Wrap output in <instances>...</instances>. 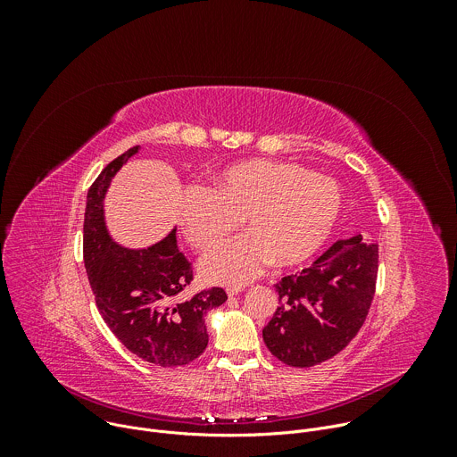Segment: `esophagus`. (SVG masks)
Returning a JSON list of instances; mask_svg holds the SVG:
<instances>
[{
  "mask_svg": "<svg viewBox=\"0 0 457 457\" xmlns=\"http://www.w3.org/2000/svg\"><path fill=\"white\" fill-rule=\"evenodd\" d=\"M244 291V287H237V286H233V287H228L226 289V293H228V296H237L238 293H242Z\"/></svg>",
  "mask_w": 457,
  "mask_h": 457,
  "instance_id": "1",
  "label": "esophagus"
}]
</instances>
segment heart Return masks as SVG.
<instances>
[{
    "instance_id": "obj_1",
    "label": "heart",
    "mask_w": 457,
    "mask_h": 457,
    "mask_svg": "<svg viewBox=\"0 0 457 457\" xmlns=\"http://www.w3.org/2000/svg\"><path fill=\"white\" fill-rule=\"evenodd\" d=\"M344 204L340 186L325 175L284 161L251 159L213 177L212 189L182 191L177 219L186 242L206 251L242 220L249 233L208 253L203 277L215 284H245L273 260L300 266L333 233Z\"/></svg>"
}]
</instances>
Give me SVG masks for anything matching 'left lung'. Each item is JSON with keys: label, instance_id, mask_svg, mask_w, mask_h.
<instances>
[{"label": "left lung", "instance_id": "obj_1", "mask_svg": "<svg viewBox=\"0 0 457 457\" xmlns=\"http://www.w3.org/2000/svg\"><path fill=\"white\" fill-rule=\"evenodd\" d=\"M378 277V244L361 235L335 242L311 268L284 277L280 305L262 337L280 361L312 367L331 360L358 335L369 314Z\"/></svg>", "mask_w": 457, "mask_h": 457}]
</instances>
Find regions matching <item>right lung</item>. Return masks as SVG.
<instances>
[{
  "label": "right lung",
  "mask_w": 457,
  "mask_h": 457,
  "mask_svg": "<svg viewBox=\"0 0 457 457\" xmlns=\"http://www.w3.org/2000/svg\"><path fill=\"white\" fill-rule=\"evenodd\" d=\"M137 152L139 146H134L113 159L88 189L83 226L85 270L97 309L117 340L148 363L179 367L204 353V316L222 305L228 295L212 287L186 302H173L193 280L191 264L177 247L175 229L146 249L122 247L108 235L103 210L106 189L120 166Z\"/></svg>",
  "instance_id": "add662e5"
}]
</instances>
